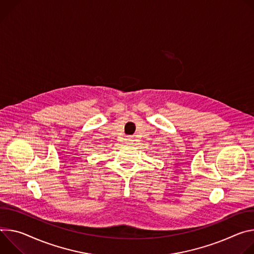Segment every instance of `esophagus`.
Segmentation results:
<instances>
[{"label": "esophagus", "instance_id": "obj_1", "mask_svg": "<svg viewBox=\"0 0 254 254\" xmlns=\"http://www.w3.org/2000/svg\"><path fill=\"white\" fill-rule=\"evenodd\" d=\"M133 141H134V137H133V136H128V137L126 138V142H127L128 144H132Z\"/></svg>", "mask_w": 254, "mask_h": 254}]
</instances>
